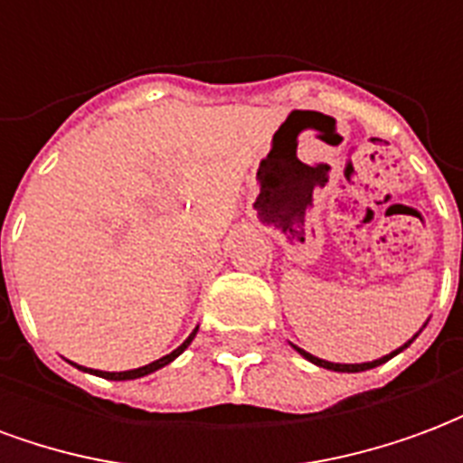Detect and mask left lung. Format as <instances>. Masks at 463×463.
<instances>
[{
    "mask_svg": "<svg viewBox=\"0 0 463 463\" xmlns=\"http://www.w3.org/2000/svg\"><path fill=\"white\" fill-rule=\"evenodd\" d=\"M414 337H417V335H414ZM409 342L404 345V347H409ZM292 347H295V345H292ZM404 347L394 349V352H392V354H387V357H379V359H374V362H362V364H337V362H327V359L315 357V354H310V352H305V349H300V347H295V349H298V352H300L305 359H310L312 364H317V367L332 369V372H364V369H374V367H379V364H384L387 359H392L394 354H399V352H402Z\"/></svg>",
    "mask_w": 463,
    "mask_h": 463,
    "instance_id": "8db88e82",
    "label": "left lung"
}]
</instances>
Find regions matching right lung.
Here are the masks:
<instances>
[{"instance_id":"right-lung-1","label":"right lung","mask_w":463,"mask_h":463,"mask_svg":"<svg viewBox=\"0 0 463 463\" xmlns=\"http://www.w3.org/2000/svg\"><path fill=\"white\" fill-rule=\"evenodd\" d=\"M195 332H198V327H195V330H193L191 335H188V340L183 342L181 347L173 349L171 354H165V357L156 359V362H151V364H146V367L128 369V372H101V369H84V367H79V364H76V367L84 369V372H91V374H99V377H104V379H116V382H121V379H138V377H146V374H151V372H156V369L165 367L168 362H173V359L178 357V354H181L183 349H185V347H188V345H191L193 337H195Z\"/></svg>"}]
</instances>
